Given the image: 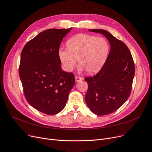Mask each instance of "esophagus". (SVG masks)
Here are the masks:
<instances>
[{
	"label": "esophagus",
	"instance_id": "1",
	"mask_svg": "<svg viewBox=\"0 0 152 152\" xmlns=\"http://www.w3.org/2000/svg\"><path fill=\"white\" fill-rule=\"evenodd\" d=\"M75 82H77L81 81V80H83V78L81 77H79V76H75Z\"/></svg>",
	"mask_w": 152,
	"mask_h": 152
}]
</instances>
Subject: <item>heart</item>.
<instances>
[{
	"label": "heart",
	"mask_w": 152,
	"mask_h": 152,
	"mask_svg": "<svg viewBox=\"0 0 152 152\" xmlns=\"http://www.w3.org/2000/svg\"><path fill=\"white\" fill-rule=\"evenodd\" d=\"M67 48H60L58 56L66 72H71L76 66L77 59L79 70H86L90 74L101 69L107 58L109 43L104 37L79 34L67 42Z\"/></svg>",
	"instance_id": "1"
}]
</instances>
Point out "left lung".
I'll return each instance as SVG.
<instances>
[{"label": "left lung", "mask_w": 152, "mask_h": 152, "mask_svg": "<svg viewBox=\"0 0 152 152\" xmlns=\"http://www.w3.org/2000/svg\"><path fill=\"white\" fill-rule=\"evenodd\" d=\"M108 39L110 51L101 69L94 77L85 78L88 88L85 102L97 115L110 114L118 109L130 96L135 74L134 61L128 47L108 31L89 29Z\"/></svg>", "instance_id": "8db88e82"}]
</instances>
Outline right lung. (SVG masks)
<instances>
[{"mask_svg": "<svg viewBox=\"0 0 152 152\" xmlns=\"http://www.w3.org/2000/svg\"><path fill=\"white\" fill-rule=\"evenodd\" d=\"M72 29L43 31L22 50L19 74L24 96L43 113L55 115L63 109L75 85L74 74L61 69L58 56L62 40Z\"/></svg>", "mask_w": 152, "mask_h": 152, "instance_id": "1", "label": "right lung"}]
</instances>
